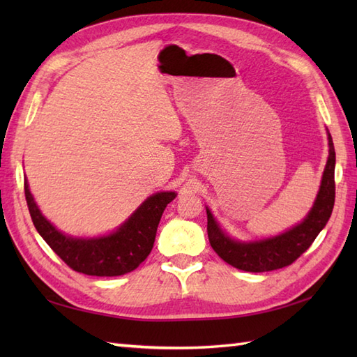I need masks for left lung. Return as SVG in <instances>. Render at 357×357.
I'll return each instance as SVG.
<instances>
[{"label":"left lung","mask_w":357,"mask_h":357,"mask_svg":"<svg viewBox=\"0 0 357 357\" xmlns=\"http://www.w3.org/2000/svg\"><path fill=\"white\" fill-rule=\"evenodd\" d=\"M335 164L336 153L328 133V159L322 174L319 193L304 221L278 236L255 242H241L225 234L207 208V233L211 248L231 267L262 273L287 267L307 252L317 234L327 225L335 206Z\"/></svg>","instance_id":"1"}]
</instances>
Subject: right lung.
<instances>
[{"instance_id": "obj_1", "label": "right lung", "mask_w": 357, "mask_h": 357, "mask_svg": "<svg viewBox=\"0 0 357 357\" xmlns=\"http://www.w3.org/2000/svg\"><path fill=\"white\" fill-rule=\"evenodd\" d=\"M27 207L38 233L69 267L89 276H121L146 261L153 248L158 224L176 193L159 192L144 201L138 210L107 236L72 238L56 230L38 208L24 179Z\"/></svg>"}]
</instances>
